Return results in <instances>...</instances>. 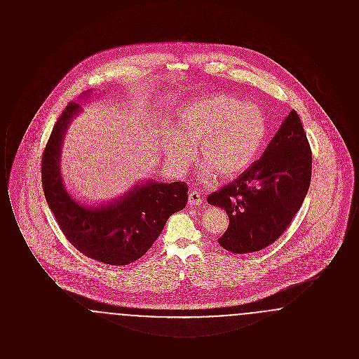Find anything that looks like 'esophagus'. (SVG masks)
I'll list each match as a JSON object with an SVG mask.
<instances>
[{
  "instance_id": "1",
  "label": "esophagus",
  "mask_w": 359,
  "mask_h": 359,
  "mask_svg": "<svg viewBox=\"0 0 359 359\" xmlns=\"http://www.w3.org/2000/svg\"><path fill=\"white\" fill-rule=\"evenodd\" d=\"M203 202V198L201 196V194L198 191H191L188 194V205H201Z\"/></svg>"
}]
</instances>
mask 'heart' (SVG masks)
<instances>
[{"label": "heart", "instance_id": "b5f03b06", "mask_svg": "<svg viewBox=\"0 0 359 359\" xmlns=\"http://www.w3.org/2000/svg\"><path fill=\"white\" fill-rule=\"evenodd\" d=\"M268 135L259 107L224 93L203 95L179 113L177 130L164 136V152L173 171H186L199 145L205 179L230 180L239 176L261 152Z\"/></svg>", "mask_w": 359, "mask_h": 359}]
</instances>
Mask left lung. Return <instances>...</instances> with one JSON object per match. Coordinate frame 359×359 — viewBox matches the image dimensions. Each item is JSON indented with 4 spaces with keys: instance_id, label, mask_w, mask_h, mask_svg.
<instances>
[{
    "instance_id": "left-lung-1",
    "label": "left lung",
    "mask_w": 359,
    "mask_h": 359,
    "mask_svg": "<svg viewBox=\"0 0 359 359\" xmlns=\"http://www.w3.org/2000/svg\"><path fill=\"white\" fill-rule=\"evenodd\" d=\"M311 173L307 135L292 110L261 158L234 182L208 195L207 202L223 208L230 221L219 245L236 255L272 245L303 205Z\"/></svg>"
}]
</instances>
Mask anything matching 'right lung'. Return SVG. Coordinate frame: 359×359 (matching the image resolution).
<instances>
[{"label": "right lung", "mask_w": 359, "mask_h": 359, "mask_svg": "<svg viewBox=\"0 0 359 359\" xmlns=\"http://www.w3.org/2000/svg\"><path fill=\"white\" fill-rule=\"evenodd\" d=\"M90 93L91 90L83 95ZM79 111V103L67 104L43 152L41 182L46 201L60 230L81 253L107 265H128L144 256L167 219L186 207L187 184L148 180L106 205H85L75 201L62 179L60 154L69 122Z\"/></svg>", "instance_id": "obj_1"}]
</instances>
